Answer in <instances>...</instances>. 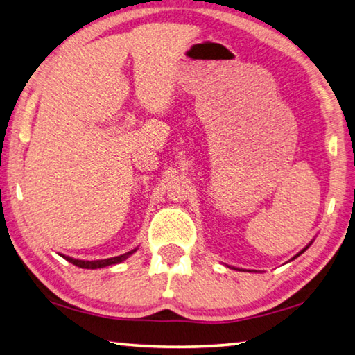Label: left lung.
<instances>
[{"instance_id":"left-lung-1","label":"left lung","mask_w":355,"mask_h":355,"mask_svg":"<svg viewBox=\"0 0 355 355\" xmlns=\"http://www.w3.org/2000/svg\"><path fill=\"white\" fill-rule=\"evenodd\" d=\"M307 248H309V246H307ZM307 248H304V250H302V251H301V252H300V254H302V252H304V251H306V250H307ZM300 254H297V256H300ZM297 256H296V257H297Z\"/></svg>"}]
</instances>
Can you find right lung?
I'll use <instances>...</instances> for the list:
<instances>
[{
    "label": "right lung",
    "instance_id": "1",
    "mask_svg": "<svg viewBox=\"0 0 355 355\" xmlns=\"http://www.w3.org/2000/svg\"><path fill=\"white\" fill-rule=\"evenodd\" d=\"M137 250L129 251L126 254H123V256H116V257H110V259H103V260H78V259H73V257H67V256H62L68 262L79 266V268H87V270H96V268H104V266H109V265H115V263H120L123 260H126L130 254H134Z\"/></svg>",
    "mask_w": 355,
    "mask_h": 355
}]
</instances>
